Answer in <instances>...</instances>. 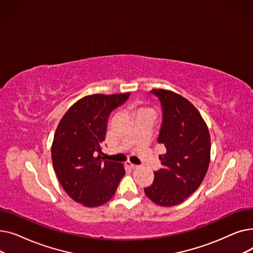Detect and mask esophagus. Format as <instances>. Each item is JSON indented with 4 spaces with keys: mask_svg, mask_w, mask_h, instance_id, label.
I'll use <instances>...</instances> for the list:
<instances>
[{
    "mask_svg": "<svg viewBox=\"0 0 253 253\" xmlns=\"http://www.w3.org/2000/svg\"><path fill=\"white\" fill-rule=\"evenodd\" d=\"M126 166H128L129 168H131V169H135V168H137V165H134V164H132L131 162H126Z\"/></svg>",
    "mask_w": 253,
    "mask_h": 253,
    "instance_id": "esophagus-1",
    "label": "esophagus"
}]
</instances>
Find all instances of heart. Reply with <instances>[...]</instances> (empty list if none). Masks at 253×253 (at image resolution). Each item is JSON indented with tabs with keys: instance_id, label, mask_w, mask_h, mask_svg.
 Segmentation results:
<instances>
[{
	"instance_id": "obj_1",
	"label": "heart",
	"mask_w": 253,
	"mask_h": 253,
	"mask_svg": "<svg viewBox=\"0 0 253 253\" xmlns=\"http://www.w3.org/2000/svg\"><path fill=\"white\" fill-rule=\"evenodd\" d=\"M144 112H154V111L151 108H148V106H144V105H137V106H135V110H134L135 116L138 115V114L144 113Z\"/></svg>"
}]
</instances>
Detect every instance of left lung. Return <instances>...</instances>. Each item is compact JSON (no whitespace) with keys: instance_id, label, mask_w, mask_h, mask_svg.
<instances>
[{"instance_id":"1","label":"left lung","mask_w":253,"mask_h":253,"mask_svg":"<svg viewBox=\"0 0 253 253\" xmlns=\"http://www.w3.org/2000/svg\"><path fill=\"white\" fill-rule=\"evenodd\" d=\"M163 108L158 142L166 153L160 156L163 168L154 172V181L144 193L154 203L175 206L202 183L210 162L211 141L206 122L187 98L167 89H154Z\"/></svg>"}]
</instances>
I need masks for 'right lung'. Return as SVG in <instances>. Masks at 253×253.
<instances>
[{
	"mask_svg": "<svg viewBox=\"0 0 253 253\" xmlns=\"http://www.w3.org/2000/svg\"><path fill=\"white\" fill-rule=\"evenodd\" d=\"M128 96L129 92L84 96L66 111L56 128L53 168L65 193L85 207L111 200L125 174L123 164L103 161L100 154L108 117Z\"/></svg>",
	"mask_w": 253,
	"mask_h": 253,
	"instance_id": "add662e5",
	"label": "right lung"
}]
</instances>
